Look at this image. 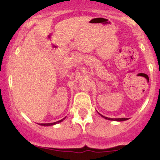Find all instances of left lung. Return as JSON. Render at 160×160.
Segmentation results:
<instances>
[{
	"label": "left lung",
	"mask_w": 160,
	"mask_h": 160,
	"mask_svg": "<svg viewBox=\"0 0 160 160\" xmlns=\"http://www.w3.org/2000/svg\"><path fill=\"white\" fill-rule=\"evenodd\" d=\"M100 114V113H99ZM102 116V117H104V119H106V120H113V121H124V120H128V118H108V117H104V116L100 114Z\"/></svg>",
	"instance_id": "left-lung-1"
}]
</instances>
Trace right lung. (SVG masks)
Returning a JSON list of instances; mask_svg holds the SVG:
<instances>
[{
	"mask_svg": "<svg viewBox=\"0 0 160 160\" xmlns=\"http://www.w3.org/2000/svg\"><path fill=\"white\" fill-rule=\"evenodd\" d=\"M65 118L62 119V120H58V121H57V122H52V123H40L39 125H40V126H52V125L57 124V123H58V122H61L62 121H63V120H65Z\"/></svg>",
	"mask_w": 160,
	"mask_h": 160,
	"instance_id": "1",
	"label": "right lung"
}]
</instances>
